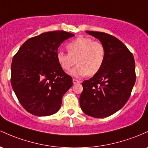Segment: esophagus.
<instances>
[{"instance_id":"esophagus-1","label":"esophagus","mask_w":148,"mask_h":148,"mask_svg":"<svg viewBox=\"0 0 148 148\" xmlns=\"http://www.w3.org/2000/svg\"><path fill=\"white\" fill-rule=\"evenodd\" d=\"M79 83H80V82H79V80H77V79H73V84H79Z\"/></svg>"}]
</instances>
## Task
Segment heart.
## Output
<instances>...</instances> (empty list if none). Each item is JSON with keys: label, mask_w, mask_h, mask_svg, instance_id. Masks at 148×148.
Listing matches in <instances>:
<instances>
[{"label": "heart", "mask_w": 148, "mask_h": 148, "mask_svg": "<svg viewBox=\"0 0 148 148\" xmlns=\"http://www.w3.org/2000/svg\"><path fill=\"white\" fill-rule=\"evenodd\" d=\"M69 53L58 52L57 59L64 70L68 71L76 63L78 65L70 71L71 75L84 77L96 74L103 66L106 50L103 43L91 38L81 36L66 45Z\"/></svg>", "instance_id": "1"}]
</instances>
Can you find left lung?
I'll use <instances>...</instances> for the list:
<instances>
[{"instance_id": "1", "label": "left lung", "mask_w": 148, "mask_h": 148, "mask_svg": "<svg viewBox=\"0 0 148 148\" xmlns=\"http://www.w3.org/2000/svg\"><path fill=\"white\" fill-rule=\"evenodd\" d=\"M86 32L103 43L106 55L100 70L82 83L80 106L88 116L107 117L123 108L129 100L136 79L134 58L116 37L104 32Z\"/></svg>"}]
</instances>
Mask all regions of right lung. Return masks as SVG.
Wrapping results in <instances>:
<instances>
[{"instance_id": "right-lung-1", "label": "right lung", "mask_w": 148, "mask_h": 148, "mask_svg": "<svg viewBox=\"0 0 148 148\" xmlns=\"http://www.w3.org/2000/svg\"><path fill=\"white\" fill-rule=\"evenodd\" d=\"M73 34L48 32L25 41L11 64V85L22 107L29 113L45 116L60 108L64 94L72 86V78L57 59L59 46Z\"/></svg>"}]
</instances>
